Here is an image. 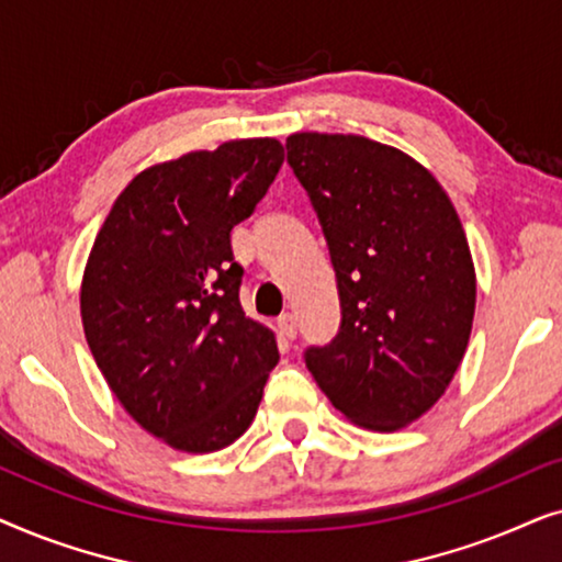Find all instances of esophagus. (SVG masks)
<instances>
[{
    "mask_svg": "<svg viewBox=\"0 0 562 562\" xmlns=\"http://www.w3.org/2000/svg\"><path fill=\"white\" fill-rule=\"evenodd\" d=\"M276 325H279V333H281V337L283 340H294L296 337V319H294V314H281L279 319H276Z\"/></svg>",
    "mask_w": 562,
    "mask_h": 562,
    "instance_id": "esophagus-1",
    "label": "esophagus"
}]
</instances>
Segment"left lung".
<instances>
[{
	"mask_svg": "<svg viewBox=\"0 0 562 562\" xmlns=\"http://www.w3.org/2000/svg\"><path fill=\"white\" fill-rule=\"evenodd\" d=\"M286 150L342 306L340 333L306 350V368L352 425L396 432L432 409L465 356L475 314L465 229L404 150L340 133H294Z\"/></svg>",
	"mask_w": 562,
	"mask_h": 562,
	"instance_id": "8db88e82",
	"label": "left lung"
}]
</instances>
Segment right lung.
<instances>
[{
    "label": "right lung",
    "instance_id": "obj_1",
    "mask_svg": "<svg viewBox=\"0 0 562 562\" xmlns=\"http://www.w3.org/2000/svg\"><path fill=\"white\" fill-rule=\"evenodd\" d=\"M283 164L276 137L145 168L114 199L81 281L89 350L145 432L181 452L233 445L279 363L273 329L245 317L229 233Z\"/></svg>",
    "mask_w": 562,
    "mask_h": 562
}]
</instances>
